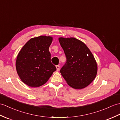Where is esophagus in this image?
<instances>
[{
  "mask_svg": "<svg viewBox=\"0 0 120 120\" xmlns=\"http://www.w3.org/2000/svg\"><path fill=\"white\" fill-rule=\"evenodd\" d=\"M56 69H57V71H59V69H60V66L59 65H56Z\"/></svg>",
  "mask_w": 120,
  "mask_h": 120,
  "instance_id": "34e87169",
  "label": "esophagus"
}]
</instances>
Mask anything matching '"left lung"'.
<instances>
[{
	"instance_id": "left-lung-1",
	"label": "left lung",
	"mask_w": 120,
	"mask_h": 120,
	"mask_svg": "<svg viewBox=\"0 0 120 120\" xmlns=\"http://www.w3.org/2000/svg\"><path fill=\"white\" fill-rule=\"evenodd\" d=\"M66 57L60 70L61 75L72 88L81 90L90 85L97 76L98 66L94 55L86 44L74 37H59Z\"/></svg>"
}]
</instances>
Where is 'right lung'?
Masks as SVG:
<instances>
[{"mask_svg":"<svg viewBox=\"0 0 120 120\" xmlns=\"http://www.w3.org/2000/svg\"><path fill=\"white\" fill-rule=\"evenodd\" d=\"M52 36H40L30 39L17 56L16 68L24 84L32 87L44 84L56 70L51 61Z\"/></svg>","mask_w":120,"mask_h":120,"instance_id":"1","label":"right lung"}]
</instances>
